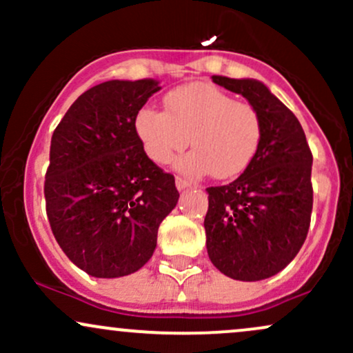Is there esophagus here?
<instances>
[{
  "instance_id": "1",
  "label": "esophagus",
  "mask_w": 353,
  "mask_h": 353,
  "mask_svg": "<svg viewBox=\"0 0 353 353\" xmlns=\"http://www.w3.org/2000/svg\"><path fill=\"white\" fill-rule=\"evenodd\" d=\"M190 182L188 179H182V177H176V188L179 190H184V189H189L190 188Z\"/></svg>"
}]
</instances>
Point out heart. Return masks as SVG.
Segmentation results:
<instances>
[{
    "label": "heart",
    "mask_w": 353,
    "mask_h": 353,
    "mask_svg": "<svg viewBox=\"0 0 353 353\" xmlns=\"http://www.w3.org/2000/svg\"><path fill=\"white\" fill-rule=\"evenodd\" d=\"M136 134L149 159L171 163L189 144L176 169L185 176L209 174L229 179L241 174L257 152L262 121L249 103L205 83H190L168 92L164 111L143 108L134 121Z\"/></svg>",
    "instance_id": "obj_1"
}]
</instances>
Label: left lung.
<instances>
[{"label":"left lung","mask_w":353,"mask_h":353,"mask_svg":"<svg viewBox=\"0 0 353 353\" xmlns=\"http://www.w3.org/2000/svg\"><path fill=\"white\" fill-rule=\"evenodd\" d=\"M212 81L257 109L262 137L236 181L205 189V247L210 262L228 277L262 281L290 264L309 232L312 152L297 117L264 83L225 76Z\"/></svg>","instance_id":"left-lung-1"}]
</instances>
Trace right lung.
<instances>
[{"mask_svg": "<svg viewBox=\"0 0 353 353\" xmlns=\"http://www.w3.org/2000/svg\"><path fill=\"white\" fill-rule=\"evenodd\" d=\"M159 89L156 79L101 83L71 104L52 132L48 219L63 252L92 277L139 270L179 201L174 176L149 159L134 128Z\"/></svg>", "mask_w": 353, "mask_h": 353, "instance_id": "right-lung-1", "label": "right lung"}]
</instances>
